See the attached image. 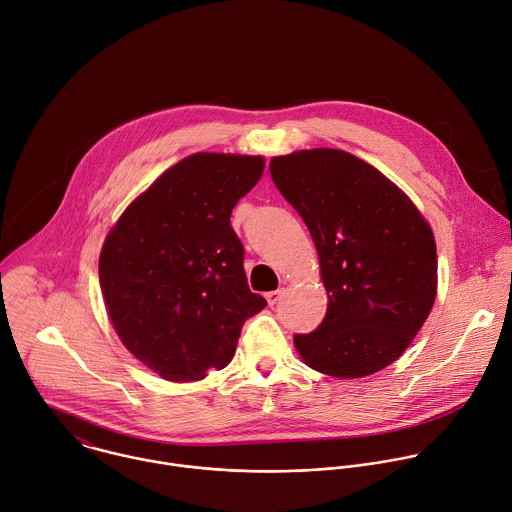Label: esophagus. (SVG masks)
Instances as JSON below:
<instances>
[{
    "label": "esophagus",
    "mask_w": 512,
    "mask_h": 512,
    "mask_svg": "<svg viewBox=\"0 0 512 512\" xmlns=\"http://www.w3.org/2000/svg\"><path fill=\"white\" fill-rule=\"evenodd\" d=\"M281 297H283V291H281V289L265 293V299H267V303H269V305H275V303H277Z\"/></svg>",
    "instance_id": "esophagus-1"
}]
</instances>
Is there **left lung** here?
I'll list each match as a JSON object with an SVG mask.
<instances>
[{
	"label": "left lung",
	"instance_id": "8db88e82",
	"mask_svg": "<svg viewBox=\"0 0 512 512\" xmlns=\"http://www.w3.org/2000/svg\"><path fill=\"white\" fill-rule=\"evenodd\" d=\"M271 179L315 243L327 311L293 335L303 362L354 380L396 362L426 321L438 281L436 243L416 205L362 158L313 148L269 162Z\"/></svg>",
	"mask_w": 512,
	"mask_h": 512
}]
</instances>
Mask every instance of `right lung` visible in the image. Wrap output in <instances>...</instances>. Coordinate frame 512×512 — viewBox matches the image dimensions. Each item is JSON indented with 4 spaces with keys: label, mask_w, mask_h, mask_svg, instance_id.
<instances>
[{
    "label": "right lung",
    "mask_w": 512,
    "mask_h": 512,
    "mask_svg": "<svg viewBox=\"0 0 512 512\" xmlns=\"http://www.w3.org/2000/svg\"><path fill=\"white\" fill-rule=\"evenodd\" d=\"M263 156L197 152L162 173L108 233L100 287L126 350L168 382L225 368L251 293L231 213L261 179Z\"/></svg>",
    "instance_id": "right-lung-1"
}]
</instances>
